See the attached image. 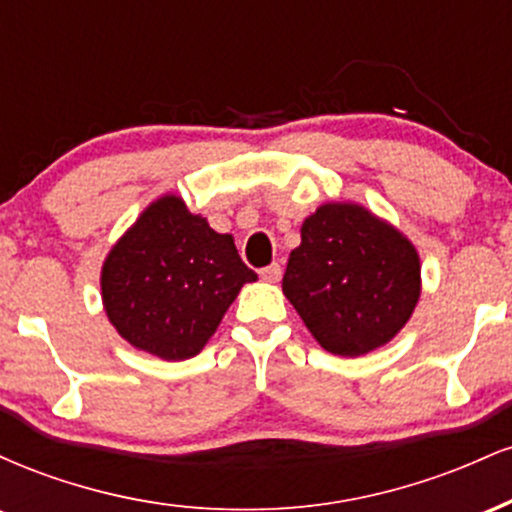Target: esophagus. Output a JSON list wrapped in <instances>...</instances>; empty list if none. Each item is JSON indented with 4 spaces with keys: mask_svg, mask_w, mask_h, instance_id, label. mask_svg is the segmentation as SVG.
<instances>
[{
    "mask_svg": "<svg viewBox=\"0 0 512 512\" xmlns=\"http://www.w3.org/2000/svg\"><path fill=\"white\" fill-rule=\"evenodd\" d=\"M260 276H262V281H267V284H279V279H281V264H279V262L269 264V267L262 269Z\"/></svg>",
    "mask_w": 512,
    "mask_h": 512,
    "instance_id": "obj_1",
    "label": "esophagus"
}]
</instances>
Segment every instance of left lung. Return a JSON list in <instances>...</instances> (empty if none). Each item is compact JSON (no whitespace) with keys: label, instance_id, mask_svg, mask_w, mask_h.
<instances>
[{"label":"left lung","instance_id":"obj_1","mask_svg":"<svg viewBox=\"0 0 512 512\" xmlns=\"http://www.w3.org/2000/svg\"><path fill=\"white\" fill-rule=\"evenodd\" d=\"M281 289L322 349L356 358L409 322L421 260L397 226L363 204L327 202L303 221Z\"/></svg>","mask_w":512,"mask_h":512}]
</instances>
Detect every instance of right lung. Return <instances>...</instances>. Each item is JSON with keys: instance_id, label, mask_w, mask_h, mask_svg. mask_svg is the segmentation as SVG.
<instances>
[{"instance_id": "add662e5", "label": "right lung", "mask_w": 512, "mask_h": 512, "mask_svg": "<svg viewBox=\"0 0 512 512\" xmlns=\"http://www.w3.org/2000/svg\"><path fill=\"white\" fill-rule=\"evenodd\" d=\"M255 279L231 233H216L168 192L105 255L101 298L127 344L163 361H185L207 346L240 289Z\"/></svg>"}]
</instances>
